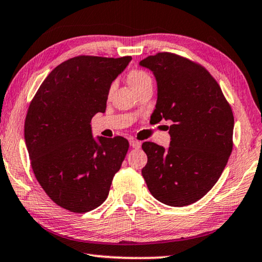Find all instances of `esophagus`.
Returning <instances> with one entry per match:
<instances>
[{"label": "esophagus", "mask_w": 262, "mask_h": 262, "mask_svg": "<svg viewBox=\"0 0 262 262\" xmlns=\"http://www.w3.org/2000/svg\"><path fill=\"white\" fill-rule=\"evenodd\" d=\"M130 146H131L132 148H136V149H138V148H140L141 143H140V141H138V140L131 139V140H130Z\"/></svg>", "instance_id": "obj_1"}]
</instances>
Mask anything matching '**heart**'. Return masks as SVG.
I'll return each mask as SVG.
<instances>
[{
	"mask_svg": "<svg viewBox=\"0 0 262 262\" xmlns=\"http://www.w3.org/2000/svg\"><path fill=\"white\" fill-rule=\"evenodd\" d=\"M127 80L135 91L140 89L141 86L148 84V82H152V79H150L148 73L143 70H131L127 75ZM113 91H114V85L109 89V92H108L109 96L112 95Z\"/></svg>",
	"mask_w": 262,
	"mask_h": 262,
	"instance_id": "b5f03b06",
	"label": "heart"
}]
</instances>
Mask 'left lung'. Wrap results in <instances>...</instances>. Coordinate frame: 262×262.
<instances>
[{"mask_svg": "<svg viewBox=\"0 0 262 262\" xmlns=\"http://www.w3.org/2000/svg\"><path fill=\"white\" fill-rule=\"evenodd\" d=\"M153 72L154 124L170 121V145L143 144L141 173L155 199L172 207L195 203L219 181L232 150L233 115L221 87L199 64L170 53L139 62Z\"/></svg>", "mask_w": 262, "mask_h": 262, "instance_id": "left-lung-1", "label": "left lung"}]
</instances>
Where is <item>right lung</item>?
I'll list each match as a JSON object with an SVG mask.
<instances>
[{"label": "right lung", "mask_w": 262, "mask_h": 262, "mask_svg": "<svg viewBox=\"0 0 262 262\" xmlns=\"http://www.w3.org/2000/svg\"><path fill=\"white\" fill-rule=\"evenodd\" d=\"M131 56H77L59 64L41 84L26 115L24 135L32 169L55 204L86 213L107 199L128 149L123 137L92 134L104 113L112 82Z\"/></svg>", "instance_id": "add662e5"}]
</instances>
